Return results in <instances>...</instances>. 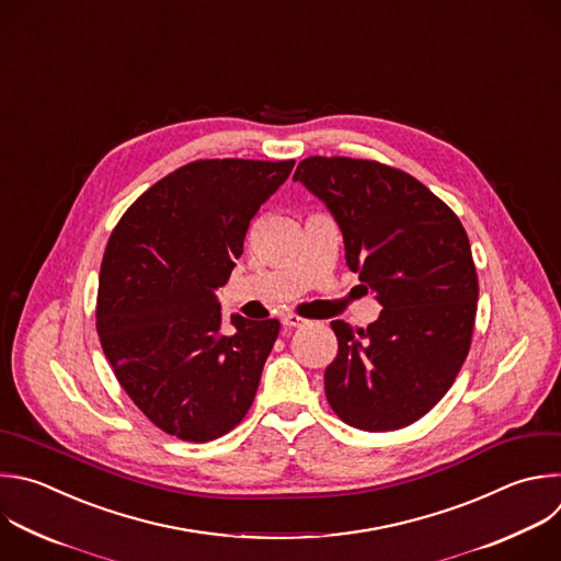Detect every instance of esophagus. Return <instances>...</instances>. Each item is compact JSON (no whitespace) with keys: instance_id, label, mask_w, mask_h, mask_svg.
Segmentation results:
<instances>
[{"instance_id":"obj_1","label":"esophagus","mask_w":561,"mask_h":561,"mask_svg":"<svg viewBox=\"0 0 561 561\" xmlns=\"http://www.w3.org/2000/svg\"><path fill=\"white\" fill-rule=\"evenodd\" d=\"M282 323L286 325V328H301V325H306L308 323V319H304V317H299V314H284V319H282Z\"/></svg>"}]
</instances>
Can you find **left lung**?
Segmentation results:
<instances>
[{"mask_svg":"<svg viewBox=\"0 0 561 561\" xmlns=\"http://www.w3.org/2000/svg\"><path fill=\"white\" fill-rule=\"evenodd\" d=\"M293 180L325 203L350 271L383 306L365 330L330 323L339 350L325 399L350 427L403 430L449 392L471 347L478 275L467 231L421 180L377 160L310 156Z\"/></svg>","mask_w":561,"mask_h":561,"instance_id":"left-lung-1","label":"left lung"}]
</instances>
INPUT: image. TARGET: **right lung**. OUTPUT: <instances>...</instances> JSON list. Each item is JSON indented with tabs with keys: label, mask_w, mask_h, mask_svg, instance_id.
Instances as JSON below:
<instances>
[{
	"label": "right lung",
	"mask_w": 561,
	"mask_h": 561,
	"mask_svg": "<svg viewBox=\"0 0 561 561\" xmlns=\"http://www.w3.org/2000/svg\"><path fill=\"white\" fill-rule=\"evenodd\" d=\"M295 160L205 158L182 164L123 214L99 275L96 332L134 405L164 434L209 443L242 423L277 319L231 317L214 295L244 251L253 216Z\"/></svg>",
	"instance_id": "obj_1"
}]
</instances>
